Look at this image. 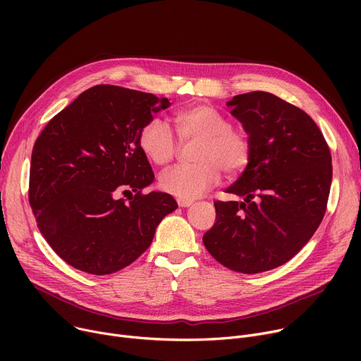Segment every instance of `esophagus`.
I'll list each match as a JSON object with an SVG mask.
<instances>
[{"instance_id": "obj_1", "label": "esophagus", "mask_w": 361, "mask_h": 361, "mask_svg": "<svg viewBox=\"0 0 361 361\" xmlns=\"http://www.w3.org/2000/svg\"><path fill=\"white\" fill-rule=\"evenodd\" d=\"M177 203H178V206L180 207H188V206H192V200H184V199H177Z\"/></svg>"}]
</instances>
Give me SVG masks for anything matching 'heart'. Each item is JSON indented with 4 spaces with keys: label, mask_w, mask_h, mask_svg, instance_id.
I'll use <instances>...</instances> for the list:
<instances>
[{
    "label": "heart",
    "mask_w": 361,
    "mask_h": 361,
    "mask_svg": "<svg viewBox=\"0 0 361 361\" xmlns=\"http://www.w3.org/2000/svg\"><path fill=\"white\" fill-rule=\"evenodd\" d=\"M178 137L183 142L197 140L190 165L166 169L159 178L165 193L178 199L193 200L212 188L221 178L235 176L247 166L252 142L247 133L231 126L230 118L211 105H193L176 114ZM139 146L145 157L157 165H166L178 152V140L168 123L154 118L139 135Z\"/></svg>",
    "instance_id": "1"
}]
</instances>
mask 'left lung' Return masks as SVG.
<instances>
[{
  "label": "left lung",
  "mask_w": 361,
  "mask_h": 361,
  "mask_svg": "<svg viewBox=\"0 0 361 361\" xmlns=\"http://www.w3.org/2000/svg\"><path fill=\"white\" fill-rule=\"evenodd\" d=\"M252 142L250 161L215 202L216 219L203 244L221 264L260 274L287 263L324 219L332 181L329 146L307 114L268 92L226 102Z\"/></svg>",
  "instance_id": "obj_1"
}]
</instances>
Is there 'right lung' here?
Segmentation results:
<instances>
[{
    "mask_svg": "<svg viewBox=\"0 0 361 361\" xmlns=\"http://www.w3.org/2000/svg\"><path fill=\"white\" fill-rule=\"evenodd\" d=\"M169 105L152 93L98 85L36 139L30 207L41 234L70 267L92 275L128 267L146 252L162 218L177 209L168 193H142L155 176L139 146L140 130Z\"/></svg>",
    "mask_w": 361,
    "mask_h": 361,
    "instance_id": "right-lung-1",
    "label": "right lung"
}]
</instances>
